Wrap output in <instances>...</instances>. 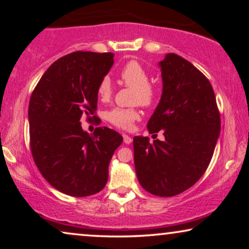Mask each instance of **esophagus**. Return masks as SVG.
<instances>
[{
	"label": "esophagus",
	"mask_w": 249,
	"mask_h": 249,
	"mask_svg": "<svg viewBox=\"0 0 249 249\" xmlns=\"http://www.w3.org/2000/svg\"><path fill=\"white\" fill-rule=\"evenodd\" d=\"M122 137H124V144H130V142H132V138L131 137H129L128 135H122Z\"/></svg>",
	"instance_id": "obj_1"
}]
</instances>
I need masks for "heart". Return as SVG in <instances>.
<instances>
[{
  "label": "heart",
  "instance_id": "obj_1",
  "mask_svg": "<svg viewBox=\"0 0 249 249\" xmlns=\"http://www.w3.org/2000/svg\"><path fill=\"white\" fill-rule=\"evenodd\" d=\"M118 78L121 84L134 89L132 102L139 103L142 107H152L158 98V89L154 85L149 84L148 71L138 61L130 60L121 67L118 72ZM97 96L101 101H107L112 95L111 80L103 77L97 85ZM139 119L137 108L114 107L107 113V120L114 127L129 130L134 122Z\"/></svg>",
  "mask_w": 249,
  "mask_h": 249
}]
</instances>
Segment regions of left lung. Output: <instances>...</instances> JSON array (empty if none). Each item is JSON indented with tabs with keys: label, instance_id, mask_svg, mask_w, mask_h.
I'll list each match as a JSON object with an SVG mask.
<instances>
[{
	"label": "left lung",
	"instance_id": "8db88e82",
	"mask_svg": "<svg viewBox=\"0 0 249 249\" xmlns=\"http://www.w3.org/2000/svg\"><path fill=\"white\" fill-rule=\"evenodd\" d=\"M163 93L149 119V134L162 130L165 141L134 137L138 181L146 192L172 197L198 181L206 171L220 135L221 119L209 79L175 53L160 62Z\"/></svg>",
	"mask_w": 249,
	"mask_h": 249
}]
</instances>
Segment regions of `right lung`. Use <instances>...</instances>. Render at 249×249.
<instances>
[{"label":"right lung","instance_id":"add662e5","mask_svg":"<svg viewBox=\"0 0 249 249\" xmlns=\"http://www.w3.org/2000/svg\"><path fill=\"white\" fill-rule=\"evenodd\" d=\"M112 66L113 53L72 52L51 64L30 96L33 159L46 181L67 195L101 192L112 155L124 141L107 127L89 135L80 124L84 117L97 118V85Z\"/></svg>","mask_w":249,"mask_h":249}]
</instances>
